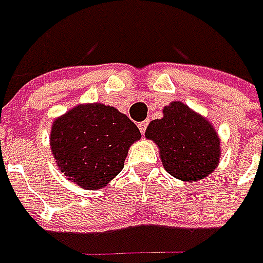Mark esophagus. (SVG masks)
<instances>
[{
  "label": "esophagus",
  "mask_w": 263,
  "mask_h": 263,
  "mask_svg": "<svg viewBox=\"0 0 263 263\" xmlns=\"http://www.w3.org/2000/svg\"><path fill=\"white\" fill-rule=\"evenodd\" d=\"M146 126H148V121H142V123H139V129H140V133H142V134H145Z\"/></svg>",
  "instance_id": "obj_1"
}]
</instances>
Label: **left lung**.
Masks as SVG:
<instances>
[{
  "instance_id": "obj_1",
  "label": "left lung",
  "mask_w": 263,
  "mask_h": 263,
  "mask_svg": "<svg viewBox=\"0 0 263 263\" xmlns=\"http://www.w3.org/2000/svg\"><path fill=\"white\" fill-rule=\"evenodd\" d=\"M162 114L148 124L145 137L157 145L166 173L184 182L208 178L221 157V140L214 124L181 101H172Z\"/></svg>"
}]
</instances>
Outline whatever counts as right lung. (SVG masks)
I'll list each match as a JSON object with an SVG mask.
<instances>
[{"label":"right lung","mask_w":263,"mask_h":263,"mask_svg":"<svg viewBox=\"0 0 263 263\" xmlns=\"http://www.w3.org/2000/svg\"><path fill=\"white\" fill-rule=\"evenodd\" d=\"M140 139L139 127L118 109L85 103L52 121L49 146L70 182L98 190L123 170L130 145Z\"/></svg>","instance_id":"right-lung-1"}]
</instances>
